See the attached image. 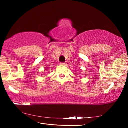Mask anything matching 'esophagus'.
Here are the masks:
<instances>
[{
  "mask_svg": "<svg viewBox=\"0 0 128 128\" xmlns=\"http://www.w3.org/2000/svg\"><path fill=\"white\" fill-rule=\"evenodd\" d=\"M60 64L65 66V65H66V62H60Z\"/></svg>",
  "mask_w": 128,
  "mask_h": 128,
  "instance_id": "34e87169",
  "label": "esophagus"
}]
</instances>
